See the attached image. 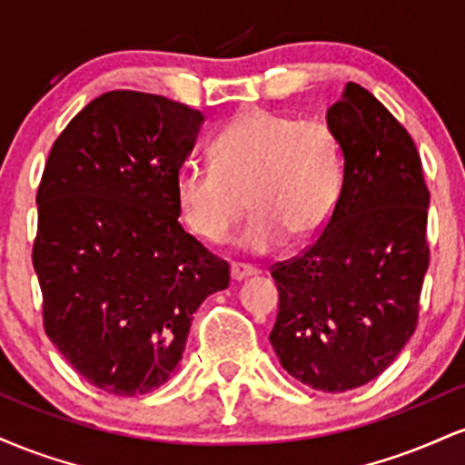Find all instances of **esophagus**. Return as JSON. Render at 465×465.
<instances>
[{
  "instance_id": "obj_1",
  "label": "esophagus",
  "mask_w": 465,
  "mask_h": 465,
  "mask_svg": "<svg viewBox=\"0 0 465 465\" xmlns=\"http://www.w3.org/2000/svg\"><path fill=\"white\" fill-rule=\"evenodd\" d=\"M255 273H258V269H255V266H251V264H242V262H233L232 264V280L233 282H242V280H247V277L255 275Z\"/></svg>"
}]
</instances>
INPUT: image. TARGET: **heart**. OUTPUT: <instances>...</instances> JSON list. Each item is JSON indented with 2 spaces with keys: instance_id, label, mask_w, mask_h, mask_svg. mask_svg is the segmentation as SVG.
Here are the masks:
<instances>
[{
  "instance_id": "obj_1",
  "label": "heart",
  "mask_w": 465,
  "mask_h": 465,
  "mask_svg": "<svg viewBox=\"0 0 465 465\" xmlns=\"http://www.w3.org/2000/svg\"><path fill=\"white\" fill-rule=\"evenodd\" d=\"M210 151L214 165H183L174 185L181 223L196 238L225 242L249 207L244 247L258 253L286 238L306 242L328 225L343 188V148L328 122L247 109Z\"/></svg>"
}]
</instances>
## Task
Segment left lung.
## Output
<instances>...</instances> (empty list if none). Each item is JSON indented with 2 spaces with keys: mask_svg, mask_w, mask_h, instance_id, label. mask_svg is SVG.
<instances>
[{
  "mask_svg": "<svg viewBox=\"0 0 465 465\" xmlns=\"http://www.w3.org/2000/svg\"><path fill=\"white\" fill-rule=\"evenodd\" d=\"M328 124L343 188L322 233L271 266L280 311L269 339L291 376L343 393L381 376L418 328L430 192L413 137L361 84H345Z\"/></svg>",
  "mask_w": 465,
  "mask_h": 465,
  "instance_id": "left-lung-1",
  "label": "left lung"
}]
</instances>
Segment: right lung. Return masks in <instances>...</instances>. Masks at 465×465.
Listing matches in <instances>:
<instances>
[{
  "label": "right lung",
  "instance_id": "1",
  "mask_svg": "<svg viewBox=\"0 0 465 465\" xmlns=\"http://www.w3.org/2000/svg\"><path fill=\"white\" fill-rule=\"evenodd\" d=\"M201 122L188 104L115 89L72 117L45 162L32 244L45 334L114 396L162 387L196 308L229 286V264L179 223L174 185Z\"/></svg>",
  "mask_w": 465,
  "mask_h": 465
}]
</instances>
